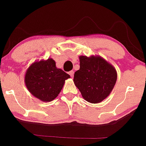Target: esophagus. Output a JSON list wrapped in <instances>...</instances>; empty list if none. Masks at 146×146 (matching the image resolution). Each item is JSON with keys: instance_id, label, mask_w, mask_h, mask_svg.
Listing matches in <instances>:
<instances>
[{"instance_id": "1", "label": "esophagus", "mask_w": 146, "mask_h": 146, "mask_svg": "<svg viewBox=\"0 0 146 146\" xmlns=\"http://www.w3.org/2000/svg\"><path fill=\"white\" fill-rule=\"evenodd\" d=\"M68 74L71 75V78H73V76H74V71H71L68 72Z\"/></svg>"}]
</instances>
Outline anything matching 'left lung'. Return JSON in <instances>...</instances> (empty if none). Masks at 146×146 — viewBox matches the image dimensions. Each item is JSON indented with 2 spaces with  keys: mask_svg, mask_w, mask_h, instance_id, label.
I'll return each instance as SVG.
<instances>
[{
  "mask_svg": "<svg viewBox=\"0 0 146 146\" xmlns=\"http://www.w3.org/2000/svg\"><path fill=\"white\" fill-rule=\"evenodd\" d=\"M80 68L74 74L75 85L82 97L98 103L110 95L117 80V72L101 56H80Z\"/></svg>",
  "mask_w": 146,
  "mask_h": 146,
  "instance_id": "1",
  "label": "left lung"
}]
</instances>
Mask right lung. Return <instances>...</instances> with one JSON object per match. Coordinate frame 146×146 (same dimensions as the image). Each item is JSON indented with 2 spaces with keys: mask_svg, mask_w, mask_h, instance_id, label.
Wrapping results in <instances>:
<instances>
[{
  "mask_svg": "<svg viewBox=\"0 0 146 146\" xmlns=\"http://www.w3.org/2000/svg\"><path fill=\"white\" fill-rule=\"evenodd\" d=\"M70 75L56 66L52 58L35 62L26 71L25 84L33 96L44 102L52 101L62 90Z\"/></svg>",
  "mask_w": 146,
  "mask_h": 146,
  "instance_id": "1",
  "label": "right lung"
}]
</instances>
